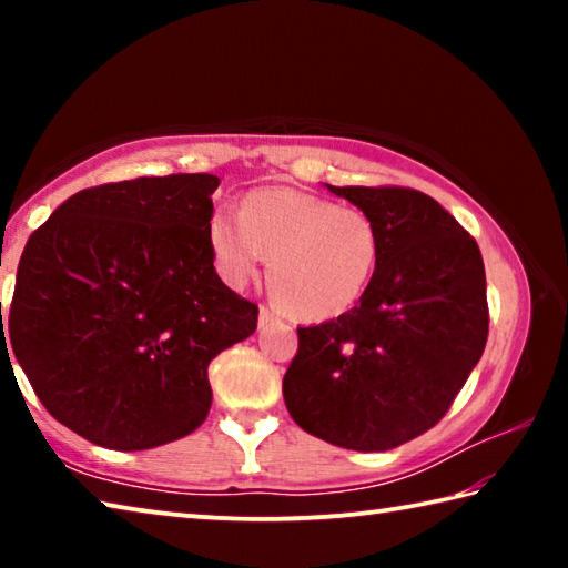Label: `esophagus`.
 I'll list each match as a JSON object with an SVG mask.
<instances>
[{"label": "esophagus", "instance_id": "esophagus-1", "mask_svg": "<svg viewBox=\"0 0 568 568\" xmlns=\"http://www.w3.org/2000/svg\"><path fill=\"white\" fill-rule=\"evenodd\" d=\"M257 321H261V325H267V323H273V321H277V313L275 311H271V307H261V313H257Z\"/></svg>", "mask_w": 568, "mask_h": 568}]
</instances>
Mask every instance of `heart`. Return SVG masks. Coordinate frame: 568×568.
Segmentation results:
<instances>
[{"instance_id":"heart-1","label":"heart","mask_w":568,"mask_h":568,"mask_svg":"<svg viewBox=\"0 0 568 568\" xmlns=\"http://www.w3.org/2000/svg\"><path fill=\"white\" fill-rule=\"evenodd\" d=\"M207 233L220 275L235 287L257 277L271 257L275 297L303 321L348 313L371 287L383 247L365 210L291 187L247 192L240 213L215 207Z\"/></svg>"}]
</instances>
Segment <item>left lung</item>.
<instances>
[{"mask_svg":"<svg viewBox=\"0 0 568 568\" xmlns=\"http://www.w3.org/2000/svg\"><path fill=\"white\" fill-rule=\"evenodd\" d=\"M328 190L376 220L381 261L358 305L297 328L283 398L311 436L373 454L434 428L484 355V257L456 217L418 190Z\"/></svg>","mask_w":568,"mask_h":568,"instance_id":"8db88e82","label":"left lung"}]
</instances>
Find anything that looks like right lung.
Masks as SVG:
<instances>
[{"mask_svg":"<svg viewBox=\"0 0 568 568\" xmlns=\"http://www.w3.org/2000/svg\"><path fill=\"white\" fill-rule=\"evenodd\" d=\"M217 185L180 172L88 187L27 240L9 341L42 406L92 444L192 434L213 403L210 361L257 328V305L213 265Z\"/></svg>","mask_w":568,"mask_h":568,"instance_id":"obj_1","label":"right lung"}]
</instances>
